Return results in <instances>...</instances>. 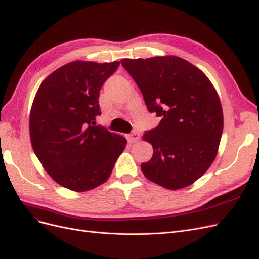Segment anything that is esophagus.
I'll use <instances>...</instances> for the list:
<instances>
[{"label": "esophagus", "instance_id": "esophagus-1", "mask_svg": "<svg viewBox=\"0 0 259 259\" xmlns=\"http://www.w3.org/2000/svg\"><path fill=\"white\" fill-rule=\"evenodd\" d=\"M139 138H140V135H139V133H137V132L132 133L131 135L127 136V139H128L130 143H136L137 140H139Z\"/></svg>", "mask_w": 259, "mask_h": 259}]
</instances>
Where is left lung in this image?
Masks as SVG:
<instances>
[{
	"label": "left lung",
	"instance_id": "8db88e82",
	"mask_svg": "<svg viewBox=\"0 0 259 259\" xmlns=\"http://www.w3.org/2000/svg\"><path fill=\"white\" fill-rule=\"evenodd\" d=\"M160 124L143 138L153 147L144 175L166 189L193 184L216 158L224 127L218 94L199 68L177 56L122 59Z\"/></svg>",
	"mask_w": 259,
	"mask_h": 259
}]
</instances>
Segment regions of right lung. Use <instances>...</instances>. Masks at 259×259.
<instances>
[{
  "label": "right lung",
  "instance_id": "right-lung-1",
  "mask_svg": "<svg viewBox=\"0 0 259 259\" xmlns=\"http://www.w3.org/2000/svg\"><path fill=\"white\" fill-rule=\"evenodd\" d=\"M120 61H73L55 70L38 88L30 112L33 151L48 174L83 192L104 184L126 139L96 124L101 86Z\"/></svg>",
  "mask_w": 259,
  "mask_h": 259
}]
</instances>
